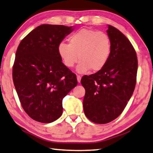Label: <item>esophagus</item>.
<instances>
[{"mask_svg":"<svg viewBox=\"0 0 153 153\" xmlns=\"http://www.w3.org/2000/svg\"><path fill=\"white\" fill-rule=\"evenodd\" d=\"M76 79H77V81H78V82H81V76H80V75H77V76H76Z\"/></svg>","mask_w":153,"mask_h":153,"instance_id":"esophagus-1","label":"esophagus"}]
</instances>
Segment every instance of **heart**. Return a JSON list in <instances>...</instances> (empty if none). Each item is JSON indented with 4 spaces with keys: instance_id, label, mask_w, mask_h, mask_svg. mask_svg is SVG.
<instances>
[{
    "instance_id": "1",
    "label": "heart",
    "mask_w": 153,
    "mask_h": 153,
    "mask_svg": "<svg viewBox=\"0 0 153 153\" xmlns=\"http://www.w3.org/2000/svg\"><path fill=\"white\" fill-rule=\"evenodd\" d=\"M58 51L64 65L68 68H72L79 60L76 68L79 73H85L90 69L97 72L103 68L109 60L111 42L105 33L82 29L70 37L69 44L60 43Z\"/></svg>"
}]
</instances>
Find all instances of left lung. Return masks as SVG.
Masks as SVG:
<instances>
[{"instance_id":"obj_1","label":"left lung","mask_w":153,"mask_h":153,"mask_svg":"<svg viewBox=\"0 0 153 153\" xmlns=\"http://www.w3.org/2000/svg\"><path fill=\"white\" fill-rule=\"evenodd\" d=\"M111 53L104 68L81 82L85 89V116L96 124H107L124 111L133 94L136 82L138 60L134 48L121 31L108 25Z\"/></svg>"}]
</instances>
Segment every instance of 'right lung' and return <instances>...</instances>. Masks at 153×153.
<instances>
[{"label":"right lung","instance_id":"add662e5","mask_svg":"<svg viewBox=\"0 0 153 153\" xmlns=\"http://www.w3.org/2000/svg\"><path fill=\"white\" fill-rule=\"evenodd\" d=\"M72 27L44 24L21 40L16 52L13 80L28 116L51 123L62 114V100L76 86V74L64 65L58 45Z\"/></svg>","mask_w":153,"mask_h":153}]
</instances>
